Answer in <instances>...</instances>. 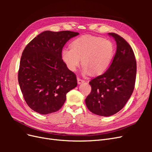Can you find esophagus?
Wrapping results in <instances>:
<instances>
[{
	"instance_id": "1",
	"label": "esophagus",
	"mask_w": 152,
	"mask_h": 152,
	"mask_svg": "<svg viewBox=\"0 0 152 152\" xmlns=\"http://www.w3.org/2000/svg\"><path fill=\"white\" fill-rule=\"evenodd\" d=\"M85 82L84 80L81 79L80 78H77V82H78V84H80L81 83H83V82Z\"/></svg>"
}]
</instances>
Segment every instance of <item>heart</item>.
Returning <instances> with one entry per match:
<instances>
[{
	"label": "heart",
	"mask_w": 152,
	"mask_h": 152,
	"mask_svg": "<svg viewBox=\"0 0 152 152\" xmlns=\"http://www.w3.org/2000/svg\"><path fill=\"white\" fill-rule=\"evenodd\" d=\"M115 54V48L110 40L84 35L73 41L71 49H63L61 56L67 68L72 72H75L82 62L84 74L91 72L100 75L111 66Z\"/></svg>",
	"instance_id": "heart-1"
}]
</instances>
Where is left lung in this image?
<instances>
[{
  "label": "left lung",
  "mask_w": 152,
  "mask_h": 152,
  "mask_svg": "<svg viewBox=\"0 0 152 152\" xmlns=\"http://www.w3.org/2000/svg\"><path fill=\"white\" fill-rule=\"evenodd\" d=\"M117 43L111 66L91 80V93L86 98L87 108L94 114L108 117L122 110L134 91L136 61L131 45L121 36L110 33Z\"/></svg>",
  "instance_id": "1"
}]
</instances>
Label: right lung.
<instances>
[{
	"instance_id": "obj_1",
	"label": "right lung",
	"mask_w": 152,
	"mask_h": 152,
	"mask_svg": "<svg viewBox=\"0 0 152 152\" xmlns=\"http://www.w3.org/2000/svg\"><path fill=\"white\" fill-rule=\"evenodd\" d=\"M71 31H45L26 45L18 70V82L28 107L40 114L56 112L68 92L77 85L76 75L62 59L67 41L79 35Z\"/></svg>"
}]
</instances>
